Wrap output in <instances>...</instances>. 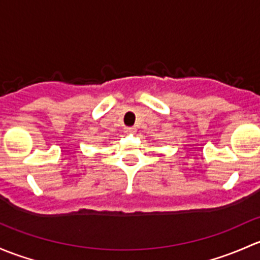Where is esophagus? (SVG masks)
<instances>
[{
	"label": "esophagus",
	"instance_id": "esophagus-1",
	"mask_svg": "<svg viewBox=\"0 0 260 260\" xmlns=\"http://www.w3.org/2000/svg\"><path fill=\"white\" fill-rule=\"evenodd\" d=\"M126 133H129V134H134V133H136V129L134 126H131V127H126Z\"/></svg>",
	"mask_w": 260,
	"mask_h": 260
}]
</instances>
